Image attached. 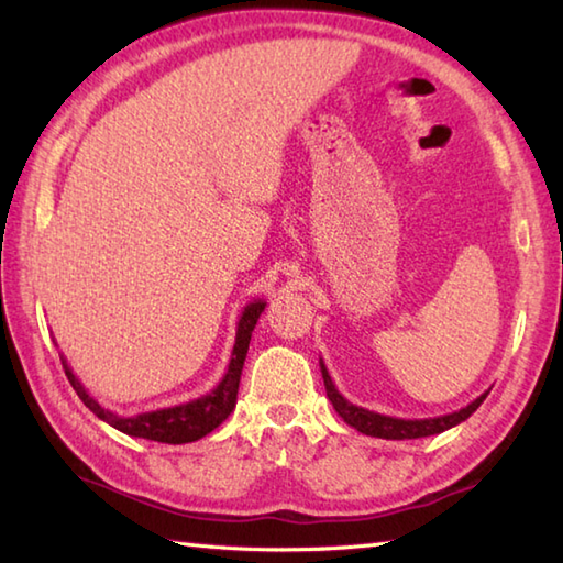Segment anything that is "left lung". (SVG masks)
I'll list each match as a JSON object with an SVG mask.
<instances>
[{
	"label": "left lung",
	"instance_id": "obj_1",
	"mask_svg": "<svg viewBox=\"0 0 563 563\" xmlns=\"http://www.w3.org/2000/svg\"><path fill=\"white\" fill-rule=\"evenodd\" d=\"M321 365V377H324V387H327V397L333 404V409L343 418L345 423L353 426L355 430H361L363 435H373V438H385V440H413V438H428V435H438L442 430H450L457 423L466 421L479 406L484 404L486 394L476 397L472 404H466L464 409L452 411L445 416H435V418H394V416H385L377 411L363 409V406L351 404L349 399L333 385V379L329 375V369L324 365V361H319Z\"/></svg>",
	"mask_w": 563,
	"mask_h": 563
}]
</instances>
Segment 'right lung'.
I'll return each mask as SVG.
<instances>
[{
  "mask_svg": "<svg viewBox=\"0 0 563 563\" xmlns=\"http://www.w3.org/2000/svg\"><path fill=\"white\" fill-rule=\"evenodd\" d=\"M263 309H266V300H254L244 307V312L239 317V324H236V339H234L230 365H227V373L218 382V387L200 394L198 399L166 406V409H154V411L135 413V416H118L111 409L101 406L87 389H84L77 375L71 373V367L67 365L65 355H59V361H63L65 375L69 379V385L75 387L77 397L84 401V406H87L89 411L97 413L101 421L113 426L115 430H121L125 435L145 438L154 442H169V445H184V442L206 438L224 421L227 416L232 413V409L236 406L239 379H242V367L246 361L251 331L256 329V321Z\"/></svg>",
  "mask_w": 563,
  "mask_h": 563,
  "instance_id": "add662e5",
  "label": "right lung"
}]
</instances>
